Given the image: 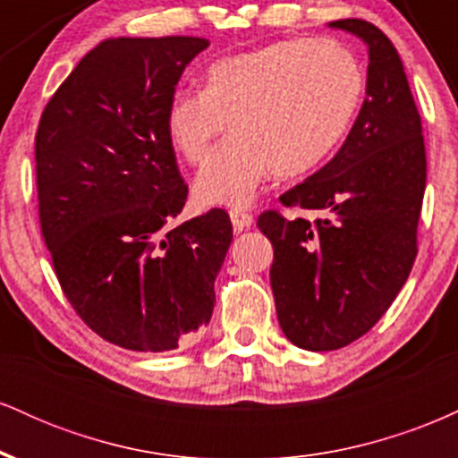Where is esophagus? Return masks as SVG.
I'll list each match as a JSON object with an SVG mask.
<instances>
[{
    "label": "esophagus",
    "instance_id": "34e87169",
    "mask_svg": "<svg viewBox=\"0 0 458 458\" xmlns=\"http://www.w3.org/2000/svg\"><path fill=\"white\" fill-rule=\"evenodd\" d=\"M230 222H233L234 230L241 233V230L250 228V225L254 224V217H251V213L243 211V208H233V211H230Z\"/></svg>",
    "mask_w": 458,
    "mask_h": 458
}]
</instances>
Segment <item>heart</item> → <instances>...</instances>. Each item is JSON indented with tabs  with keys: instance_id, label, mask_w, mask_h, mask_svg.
I'll list each match as a JSON object with an SVG mask.
<instances>
[{
	"instance_id": "heart-1",
	"label": "heart",
	"mask_w": 458,
	"mask_h": 458,
	"mask_svg": "<svg viewBox=\"0 0 458 458\" xmlns=\"http://www.w3.org/2000/svg\"><path fill=\"white\" fill-rule=\"evenodd\" d=\"M364 71L329 38L280 40L213 62L202 92L176 90L165 109L167 140L199 170L202 204L245 207L273 174L297 178L338 148L364 97Z\"/></svg>"
}]
</instances>
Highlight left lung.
Returning a JSON list of instances; mask_svg holds the SVG:
<instances>
[{"label": "left lung", "instance_id": "8db88e82", "mask_svg": "<svg viewBox=\"0 0 458 458\" xmlns=\"http://www.w3.org/2000/svg\"><path fill=\"white\" fill-rule=\"evenodd\" d=\"M331 28L368 45L366 101L338 155L280 196L284 207L325 217H259L273 245L277 320L306 351L343 349L387 312L418 256L427 187L422 118L396 47L364 19H340Z\"/></svg>", "mask_w": 458, "mask_h": 458}]
</instances>
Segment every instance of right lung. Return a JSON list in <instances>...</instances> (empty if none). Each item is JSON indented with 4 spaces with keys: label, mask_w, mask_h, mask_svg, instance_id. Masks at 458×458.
<instances>
[{
    "label": "right lung",
    "mask_w": 458,
    "mask_h": 458,
    "mask_svg": "<svg viewBox=\"0 0 458 458\" xmlns=\"http://www.w3.org/2000/svg\"><path fill=\"white\" fill-rule=\"evenodd\" d=\"M198 36L109 38L47 103L36 131L45 245L79 318L107 343L161 353L208 325L233 241L224 208L172 228L189 187L165 109Z\"/></svg>",
    "instance_id": "1"
}]
</instances>
